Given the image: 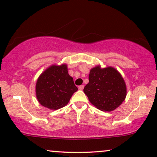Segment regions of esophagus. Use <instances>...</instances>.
<instances>
[{
	"label": "esophagus",
	"instance_id": "obj_1",
	"mask_svg": "<svg viewBox=\"0 0 157 157\" xmlns=\"http://www.w3.org/2000/svg\"><path fill=\"white\" fill-rule=\"evenodd\" d=\"M84 85H81V86H78V90H82L83 89H84Z\"/></svg>",
	"mask_w": 157,
	"mask_h": 157
}]
</instances>
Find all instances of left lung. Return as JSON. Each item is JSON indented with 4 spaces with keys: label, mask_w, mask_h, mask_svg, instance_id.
I'll use <instances>...</instances> for the list:
<instances>
[{
    "label": "left lung",
    "mask_w": 157,
    "mask_h": 157,
    "mask_svg": "<svg viewBox=\"0 0 157 157\" xmlns=\"http://www.w3.org/2000/svg\"><path fill=\"white\" fill-rule=\"evenodd\" d=\"M84 92L98 109L112 111L125 100L127 87L117 70L112 67L101 68L98 65L90 70Z\"/></svg>",
    "instance_id": "8db88e82"
}]
</instances>
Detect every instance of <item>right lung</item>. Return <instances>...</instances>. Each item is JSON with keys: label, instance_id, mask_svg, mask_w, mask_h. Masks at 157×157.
Returning <instances> with one entry per match:
<instances>
[{"label": "right lung", "instance_id": "add662e5", "mask_svg": "<svg viewBox=\"0 0 157 157\" xmlns=\"http://www.w3.org/2000/svg\"><path fill=\"white\" fill-rule=\"evenodd\" d=\"M77 90L65 64L48 67L38 77L36 85L38 102L51 110H57L66 105Z\"/></svg>", "mask_w": 157, "mask_h": 157}]
</instances>
